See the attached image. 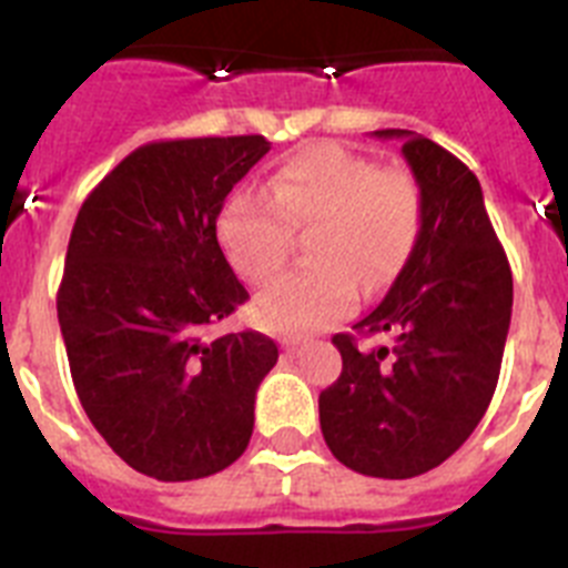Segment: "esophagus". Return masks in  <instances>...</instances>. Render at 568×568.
Masks as SVG:
<instances>
[{
	"instance_id": "esophagus-1",
	"label": "esophagus",
	"mask_w": 568,
	"mask_h": 568,
	"mask_svg": "<svg viewBox=\"0 0 568 568\" xmlns=\"http://www.w3.org/2000/svg\"><path fill=\"white\" fill-rule=\"evenodd\" d=\"M281 346H284V353L287 355H298L301 349H304V344H301L298 338H284L281 341Z\"/></svg>"
}]
</instances>
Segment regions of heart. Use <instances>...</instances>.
<instances>
[{
  "label": "heart",
  "instance_id": "heart-1",
  "mask_svg": "<svg viewBox=\"0 0 568 568\" xmlns=\"http://www.w3.org/2000/svg\"><path fill=\"white\" fill-rule=\"evenodd\" d=\"M315 264L281 275L255 298L264 327L313 333L344 318L358 280L381 287L413 253L424 224V195L409 170L378 168L333 142L290 153L267 193L239 190L219 215V241L247 281H267L293 253V230L313 227Z\"/></svg>",
  "mask_w": 568,
  "mask_h": 568
}]
</instances>
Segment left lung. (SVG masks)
Here are the masks:
<instances>
[{
    "label": "left lung",
    "mask_w": 568,
    "mask_h": 568,
    "mask_svg": "<svg viewBox=\"0 0 568 568\" xmlns=\"http://www.w3.org/2000/svg\"><path fill=\"white\" fill-rule=\"evenodd\" d=\"M375 135L404 142L424 224L386 298L353 327L393 344L361 349L355 335H333L344 369L318 395V415L341 464L404 480L444 464L484 418L509 333L511 270L458 155L413 130Z\"/></svg>",
    "instance_id": "left-lung-1"
}]
</instances>
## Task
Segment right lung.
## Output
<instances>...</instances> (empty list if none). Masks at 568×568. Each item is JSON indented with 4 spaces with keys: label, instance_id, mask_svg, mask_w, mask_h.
Listing matches in <instances>:
<instances>
[{
    "label": "right lung",
    "instance_id": "1",
    "mask_svg": "<svg viewBox=\"0 0 568 568\" xmlns=\"http://www.w3.org/2000/svg\"><path fill=\"white\" fill-rule=\"evenodd\" d=\"M264 135L150 142L84 199L57 310L90 424L155 480L227 469L253 435L255 389L278 361L267 335L204 333L250 298L215 235Z\"/></svg>",
    "mask_w": 568,
    "mask_h": 568
}]
</instances>
